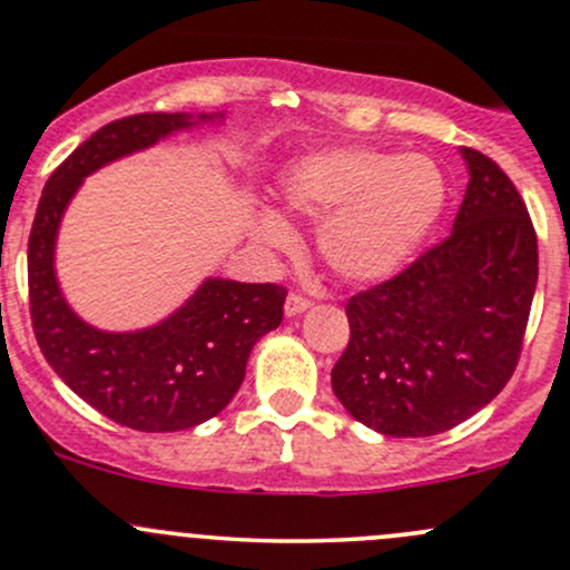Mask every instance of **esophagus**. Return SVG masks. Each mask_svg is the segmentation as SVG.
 <instances>
[{"label":"esophagus","mask_w":570,"mask_h":570,"mask_svg":"<svg viewBox=\"0 0 570 570\" xmlns=\"http://www.w3.org/2000/svg\"><path fill=\"white\" fill-rule=\"evenodd\" d=\"M308 305H311L308 297H303V295H297V292H292V295L286 297L284 311H286V316H297V314H303V311H308Z\"/></svg>","instance_id":"1"}]
</instances>
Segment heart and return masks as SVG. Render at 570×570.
I'll use <instances>...</instances> for the list:
<instances>
[{"mask_svg":"<svg viewBox=\"0 0 570 570\" xmlns=\"http://www.w3.org/2000/svg\"><path fill=\"white\" fill-rule=\"evenodd\" d=\"M284 203L318 227V252L346 281L395 275L419 252L446 205V178L428 156L379 148H335L295 161L281 180ZM254 237L289 248L295 233L262 210Z\"/></svg>","mask_w":570,"mask_h":570,"instance_id":"b5f03b06","label":"heart"}]
</instances>
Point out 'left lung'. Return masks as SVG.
I'll list each match as a JSON object with an SVG mask.
<instances>
[{"label":"left lung","mask_w":570,"mask_h":570,"mask_svg":"<svg viewBox=\"0 0 570 570\" xmlns=\"http://www.w3.org/2000/svg\"><path fill=\"white\" fill-rule=\"evenodd\" d=\"M468 189L449 237L346 303L333 392L356 422L392 438L446 433L500 395L522 352L539 240L517 186L462 148Z\"/></svg>","instance_id":"obj_1"}]
</instances>
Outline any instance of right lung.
Instances as JSON below:
<instances>
[{
  "mask_svg": "<svg viewBox=\"0 0 570 570\" xmlns=\"http://www.w3.org/2000/svg\"><path fill=\"white\" fill-rule=\"evenodd\" d=\"M222 116L140 112L105 124L56 167L31 224L29 308L42 356L91 409L140 433H175L216 416L240 390L254 343L284 318L286 289L208 278L165 322L137 333H105L61 295L56 235L86 175Z\"/></svg>",
  "mask_w": 570,
  "mask_h": 570,
  "instance_id": "add662e5",
  "label": "right lung"
}]
</instances>
